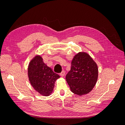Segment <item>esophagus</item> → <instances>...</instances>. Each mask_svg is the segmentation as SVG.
Listing matches in <instances>:
<instances>
[{"mask_svg":"<svg viewBox=\"0 0 125 125\" xmlns=\"http://www.w3.org/2000/svg\"><path fill=\"white\" fill-rule=\"evenodd\" d=\"M65 71H64V70H63V71L61 72V73H60V75H61L62 77H64V75H65Z\"/></svg>","mask_w":125,"mask_h":125,"instance_id":"esophagus-1","label":"esophagus"}]
</instances>
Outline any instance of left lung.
<instances>
[{
  "instance_id": "left-lung-1",
  "label": "left lung",
  "mask_w": 125,
  "mask_h": 125,
  "mask_svg": "<svg viewBox=\"0 0 125 125\" xmlns=\"http://www.w3.org/2000/svg\"><path fill=\"white\" fill-rule=\"evenodd\" d=\"M98 77L96 63L88 53L80 52L74 56L71 69L66 75V79L71 92L82 96L91 91Z\"/></svg>"
}]
</instances>
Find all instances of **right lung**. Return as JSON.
Here are the masks:
<instances>
[{"mask_svg":"<svg viewBox=\"0 0 125 125\" xmlns=\"http://www.w3.org/2000/svg\"><path fill=\"white\" fill-rule=\"evenodd\" d=\"M28 76L32 86L44 96L50 95L53 91L55 83L60 76L54 73L50 67L44 63L40 55H36L30 62Z\"/></svg>","mask_w":125,"mask_h":125,"instance_id":"right-lung-1","label":"right lung"}]
</instances>
